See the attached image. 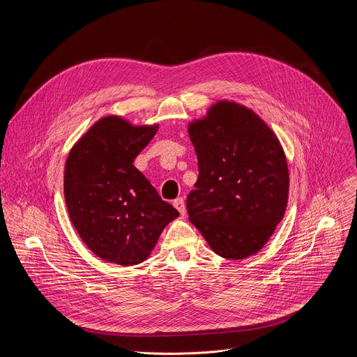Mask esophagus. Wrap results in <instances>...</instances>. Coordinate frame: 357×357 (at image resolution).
<instances>
[{
	"mask_svg": "<svg viewBox=\"0 0 357 357\" xmlns=\"http://www.w3.org/2000/svg\"><path fill=\"white\" fill-rule=\"evenodd\" d=\"M174 206L178 209V212L183 216L186 213V208H185V202L182 197H178L174 200Z\"/></svg>",
	"mask_w": 357,
	"mask_h": 357,
	"instance_id": "1",
	"label": "esophagus"
}]
</instances>
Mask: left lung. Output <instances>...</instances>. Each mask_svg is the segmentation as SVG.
I'll list each match as a JSON object with an SVG mask.
<instances>
[{
  "label": "left lung",
  "instance_id": "obj_1",
  "mask_svg": "<svg viewBox=\"0 0 357 357\" xmlns=\"http://www.w3.org/2000/svg\"><path fill=\"white\" fill-rule=\"evenodd\" d=\"M199 176L189 220L223 259L260 251L282 220L289 175L284 149L252 110L222 100L188 127Z\"/></svg>",
  "mask_w": 357,
  "mask_h": 357
}]
</instances>
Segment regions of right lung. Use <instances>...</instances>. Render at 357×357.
<instances>
[{
  "mask_svg": "<svg viewBox=\"0 0 357 357\" xmlns=\"http://www.w3.org/2000/svg\"><path fill=\"white\" fill-rule=\"evenodd\" d=\"M158 124L132 126L119 116L96 121L70 149L63 176L69 218L101 260L135 266L146 260L179 212L132 165Z\"/></svg>",
  "mask_w": 357,
  "mask_h": 357,
  "instance_id": "add662e5",
  "label": "right lung"
}]
</instances>
